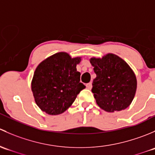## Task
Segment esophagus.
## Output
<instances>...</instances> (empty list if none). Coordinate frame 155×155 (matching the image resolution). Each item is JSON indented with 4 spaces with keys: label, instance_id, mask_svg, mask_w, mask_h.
<instances>
[{
    "label": "esophagus",
    "instance_id": "34e87169",
    "mask_svg": "<svg viewBox=\"0 0 155 155\" xmlns=\"http://www.w3.org/2000/svg\"><path fill=\"white\" fill-rule=\"evenodd\" d=\"M86 87H87V88H88V89L91 88V87H92L91 82H88V83H87L86 84Z\"/></svg>",
    "mask_w": 155,
    "mask_h": 155
}]
</instances>
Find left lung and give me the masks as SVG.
<instances>
[{
    "label": "left lung",
    "mask_w": 155,
    "mask_h": 155,
    "mask_svg": "<svg viewBox=\"0 0 155 155\" xmlns=\"http://www.w3.org/2000/svg\"><path fill=\"white\" fill-rule=\"evenodd\" d=\"M89 61L97 75L91 89L97 104L107 112L129 107L137 87V77L129 64L112 53L91 58Z\"/></svg>",
    "instance_id": "left-lung-1"
}]
</instances>
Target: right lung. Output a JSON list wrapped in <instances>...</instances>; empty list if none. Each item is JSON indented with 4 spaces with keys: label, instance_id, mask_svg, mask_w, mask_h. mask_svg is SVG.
<instances>
[{
    "label": "right lung",
    "instance_id": "right-lung-1",
    "mask_svg": "<svg viewBox=\"0 0 155 155\" xmlns=\"http://www.w3.org/2000/svg\"><path fill=\"white\" fill-rule=\"evenodd\" d=\"M81 57L65 51L55 53L40 62L34 71L31 91L38 107L48 115L64 112L85 87L76 70Z\"/></svg>",
    "mask_w": 155,
    "mask_h": 155
}]
</instances>
